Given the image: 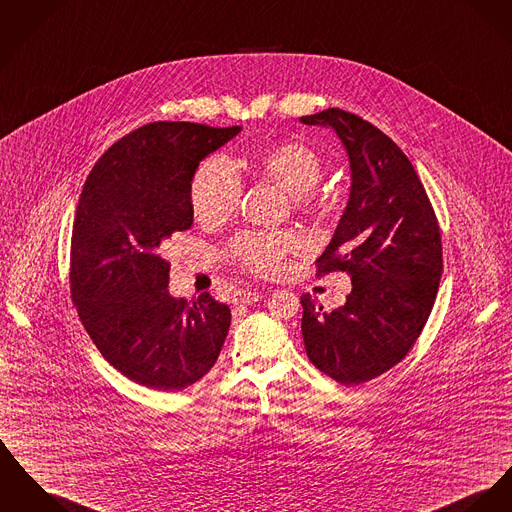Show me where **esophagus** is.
<instances>
[{
  "mask_svg": "<svg viewBox=\"0 0 512 512\" xmlns=\"http://www.w3.org/2000/svg\"><path fill=\"white\" fill-rule=\"evenodd\" d=\"M262 299V293L260 291H252V289H240L235 295H233V303L235 305H250V303H256Z\"/></svg>",
  "mask_w": 512,
  "mask_h": 512,
  "instance_id": "obj_1",
  "label": "esophagus"
}]
</instances>
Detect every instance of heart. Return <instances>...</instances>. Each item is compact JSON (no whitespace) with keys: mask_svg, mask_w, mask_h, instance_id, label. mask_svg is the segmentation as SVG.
<instances>
[{"mask_svg":"<svg viewBox=\"0 0 512 512\" xmlns=\"http://www.w3.org/2000/svg\"><path fill=\"white\" fill-rule=\"evenodd\" d=\"M248 167L293 196L301 211L312 213L318 209L320 204L312 190L324 176V161L308 143H277L256 155ZM240 198L242 180L227 157H207L194 172L190 204L200 223L209 227L225 223L237 211ZM301 246L303 242L293 233H242L231 242L229 256L248 272L272 275L279 272L285 258Z\"/></svg>","mask_w":512,"mask_h":512,"instance_id":"heart-1","label":"heart"}]
</instances>
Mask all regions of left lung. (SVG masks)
<instances>
[{
  "label": "left lung",
  "instance_id": "1",
  "mask_svg": "<svg viewBox=\"0 0 512 512\" xmlns=\"http://www.w3.org/2000/svg\"><path fill=\"white\" fill-rule=\"evenodd\" d=\"M332 128L351 165V194L316 275H351V293L332 312L303 295L308 359L345 386L398 365L419 338L443 273L441 229L404 151L371 122L340 108L303 116Z\"/></svg>",
  "mask_w": 512,
  "mask_h": 512
}]
</instances>
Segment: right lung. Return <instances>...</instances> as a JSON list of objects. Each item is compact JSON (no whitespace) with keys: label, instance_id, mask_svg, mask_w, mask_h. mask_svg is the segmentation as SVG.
I'll list each match as a JSON object with an SVG mask.
<instances>
[{"label":"right lung","instance_id":"1","mask_svg":"<svg viewBox=\"0 0 512 512\" xmlns=\"http://www.w3.org/2000/svg\"><path fill=\"white\" fill-rule=\"evenodd\" d=\"M240 126L153 122L118 139L89 172L75 209L69 289L104 359L151 390H182L209 373L231 308L209 293L169 295L161 256L192 227L190 182L200 161Z\"/></svg>","mask_w":512,"mask_h":512}]
</instances>
